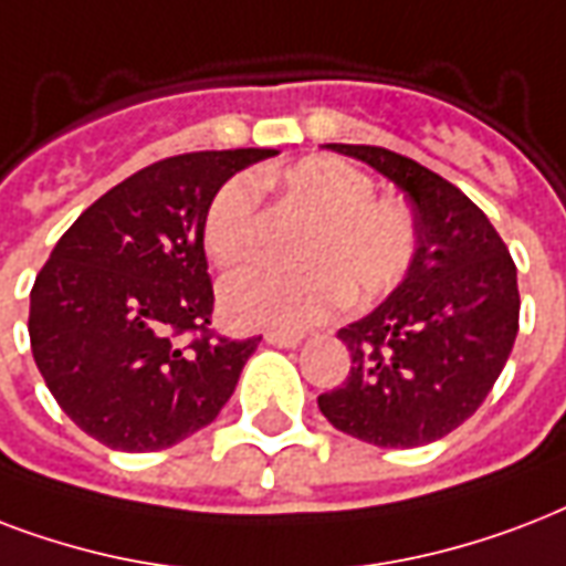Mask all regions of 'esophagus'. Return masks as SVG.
<instances>
[{"mask_svg":"<svg viewBox=\"0 0 566 566\" xmlns=\"http://www.w3.org/2000/svg\"><path fill=\"white\" fill-rule=\"evenodd\" d=\"M301 333H280V331H271L265 333V343L269 345H277V348H295V345H301Z\"/></svg>","mask_w":566,"mask_h":566,"instance_id":"34e87169","label":"esophagus"}]
</instances>
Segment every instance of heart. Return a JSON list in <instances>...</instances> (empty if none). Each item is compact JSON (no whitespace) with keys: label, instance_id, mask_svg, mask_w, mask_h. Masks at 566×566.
I'll return each mask as SVG.
<instances>
[{"label":"heart","instance_id":"1","mask_svg":"<svg viewBox=\"0 0 566 566\" xmlns=\"http://www.w3.org/2000/svg\"><path fill=\"white\" fill-rule=\"evenodd\" d=\"M292 195L322 214L301 262L283 271L251 265L221 283V310L239 327L295 333L331 318L345 297L378 301L410 274L419 227L410 206L375 197V179L336 156H310L283 177ZM260 214V182L235 174L203 214V248L218 265L251 256Z\"/></svg>","mask_w":566,"mask_h":566}]
</instances>
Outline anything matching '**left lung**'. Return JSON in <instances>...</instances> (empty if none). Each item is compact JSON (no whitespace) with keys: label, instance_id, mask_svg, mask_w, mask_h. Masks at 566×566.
I'll return each mask as SVG.
<instances>
[{"label":"left lung","instance_id":"8db88e82","mask_svg":"<svg viewBox=\"0 0 566 566\" xmlns=\"http://www.w3.org/2000/svg\"><path fill=\"white\" fill-rule=\"evenodd\" d=\"M327 147L405 191L419 253L378 310L339 331L352 371L318 396V410L380 449L424 446L467 422L505 369L520 331L516 265L488 214L449 179L384 147Z\"/></svg>","mask_w":566,"mask_h":566}]
</instances>
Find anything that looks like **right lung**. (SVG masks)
<instances>
[{
	"instance_id": "right-lung-1",
	"label": "right lung",
	"mask_w": 566,
	"mask_h": 566,
	"mask_svg": "<svg viewBox=\"0 0 566 566\" xmlns=\"http://www.w3.org/2000/svg\"><path fill=\"white\" fill-rule=\"evenodd\" d=\"M277 150L182 153L78 214L32 286L29 339L59 407L108 449L159 451L230 401L262 336L209 331L203 214L235 170Z\"/></svg>"
}]
</instances>
